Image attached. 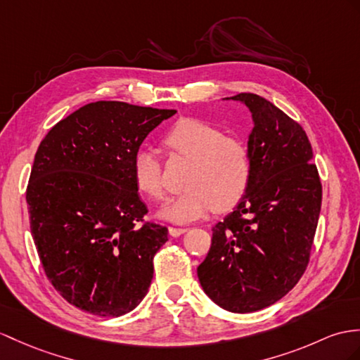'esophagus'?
I'll return each mask as SVG.
<instances>
[{
  "instance_id": "obj_1",
  "label": "esophagus",
  "mask_w": 360,
  "mask_h": 360,
  "mask_svg": "<svg viewBox=\"0 0 360 360\" xmlns=\"http://www.w3.org/2000/svg\"><path fill=\"white\" fill-rule=\"evenodd\" d=\"M188 229L186 227H174V226H171L169 227V235H172V236H180L181 233H185Z\"/></svg>"
}]
</instances>
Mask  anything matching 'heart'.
Here are the masks:
<instances>
[{"label":"heart","mask_w":360,"mask_h":360,"mask_svg":"<svg viewBox=\"0 0 360 360\" xmlns=\"http://www.w3.org/2000/svg\"><path fill=\"white\" fill-rule=\"evenodd\" d=\"M171 151L191 160L185 185L177 197L160 207L159 217L172 223H188L207 210H227L235 206L252 179V155L240 139L198 119H181L165 137ZM133 175L139 191L153 200L165 194L162 162L154 150L137 153Z\"/></svg>","instance_id":"obj_1"}]
</instances>
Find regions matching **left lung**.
Instances as JSON below:
<instances>
[{
  "label": "left lung",
  "instance_id": "obj_1",
  "mask_svg": "<svg viewBox=\"0 0 360 360\" xmlns=\"http://www.w3.org/2000/svg\"><path fill=\"white\" fill-rule=\"evenodd\" d=\"M252 112L248 191L212 229L197 269L205 293L221 309L250 313L275 304L309 264L322 186L302 127L253 93L232 98Z\"/></svg>",
  "mask_w": 360,
  "mask_h": 360
}]
</instances>
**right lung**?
Instances as JSON below:
<instances>
[{
  "instance_id": "obj_1",
  "label": "right lung",
  "mask_w": 360,
  "mask_h": 360,
  "mask_svg": "<svg viewBox=\"0 0 360 360\" xmlns=\"http://www.w3.org/2000/svg\"><path fill=\"white\" fill-rule=\"evenodd\" d=\"M177 112L86 103L41 142L27 186L30 229L49 281L65 301L117 318L142 302L168 229L148 212L133 175L146 136Z\"/></svg>"
}]
</instances>
